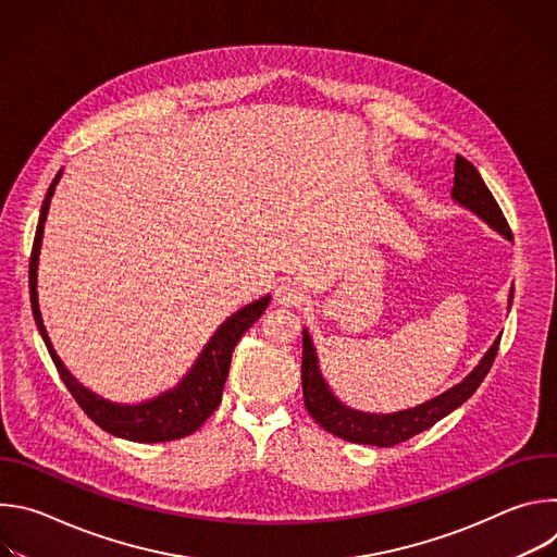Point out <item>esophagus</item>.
Masks as SVG:
<instances>
[{
    "instance_id": "esophagus-1",
    "label": "esophagus",
    "mask_w": 557,
    "mask_h": 557,
    "mask_svg": "<svg viewBox=\"0 0 557 557\" xmlns=\"http://www.w3.org/2000/svg\"><path fill=\"white\" fill-rule=\"evenodd\" d=\"M275 301L280 306H286V308H293V306H299L304 301V293H301V286L297 282H282L277 288H275Z\"/></svg>"
}]
</instances>
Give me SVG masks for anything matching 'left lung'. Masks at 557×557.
Here are the masks:
<instances>
[{
    "instance_id": "obj_1",
    "label": "left lung",
    "mask_w": 557,
    "mask_h": 557,
    "mask_svg": "<svg viewBox=\"0 0 557 557\" xmlns=\"http://www.w3.org/2000/svg\"><path fill=\"white\" fill-rule=\"evenodd\" d=\"M451 198L460 207L469 209L471 213L479 215L487 226L498 231L507 240H513L511 228L494 200L492 191L487 189L485 181L481 178L479 170H475L467 158L456 156L454 163V187H451ZM513 301V286L509 290V306ZM304 350H301V387H304V406L308 414L320 423L326 432L350 441L359 445H376V447H392L399 445L425 430H430L434 423L451 414L456 408H460L469 396L479 389L483 379L487 376L496 355H498V344L500 335L496 342L490 346V350L483 355L479 361L462 381L451 385L449 389L441 392L434 399L419 404L408 410L399 412H389V414H376V412H363L346 406L339 396L333 392L329 381L324 379L320 370V359H317L314 344L310 339V333L304 329Z\"/></svg>"
}]
</instances>
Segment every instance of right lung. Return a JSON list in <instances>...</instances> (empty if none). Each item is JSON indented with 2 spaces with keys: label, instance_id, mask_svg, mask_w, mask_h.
I'll return each mask as SVG.
<instances>
[{
  "label": "right lung",
  "instance_id": "add662e5",
  "mask_svg": "<svg viewBox=\"0 0 557 557\" xmlns=\"http://www.w3.org/2000/svg\"><path fill=\"white\" fill-rule=\"evenodd\" d=\"M63 170L54 176L46 200L41 205V215L35 233V245H33V256H30V304H33V314H35V324L41 333V339L46 342V348L65 383V387L72 392L74 401L82 406V410L108 434H114L119 438L136 441V443H163V441H176L183 436H189L196 432L220 406L222 401V387L228 376V366H231V355L233 348L240 342V337L260 320L262 312L267 310L271 295H264L240 310H235L228 314L226 320L218 326V331L211 335V339L205 344L202 352L189 368V372L174 385L172 389H165L153 399L125 406V404H114L103 399L97 392L88 389L84 383H78L70 370L63 366L59 359L44 320H41V310H39V297H37V269H39V251H41V240H44V224L48 218L50 200L54 194V187L61 178Z\"/></svg>",
  "mask_w": 557,
  "mask_h": 557
}]
</instances>
